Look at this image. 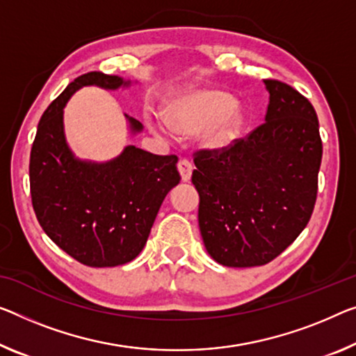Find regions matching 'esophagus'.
I'll return each instance as SVG.
<instances>
[{
  "label": "esophagus",
  "instance_id": "34e87169",
  "mask_svg": "<svg viewBox=\"0 0 356 356\" xmlns=\"http://www.w3.org/2000/svg\"><path fill=\"white\" fill-rule=\"evenodd\" d=\"M178 172L181 175L183 181H189L191 175H193V163L188 159H181L178 162Z\"/></svg>",
  "mask_w": 356,
  "mask_h": 356
}]
</instances>
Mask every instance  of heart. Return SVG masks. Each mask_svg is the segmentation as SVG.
<instances>
[{
  "instance_id": "b5f03b06",
  "label": "heart",
  "mask_w": 356,
  "mask_h": 356,
  "mask_svg": "<svg viewBox=\"0 0 356 356\" xmlns=\"http://www.w3.org/2000/svg\"><path fill=\"white\" fill-rule=\"evenodd\" d=\"M245 119V111L235 105L232 95L216 89H200L184 92L170 103V124L152 114L146 118V122L161 135H167L170 125L181 134H194L209 127L202 135V143L209 149L221 151L238 138Z\"/></svg>"
}]
</instances>
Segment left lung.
Listing matches in <instances>:
<instances>
[{
    "mask_svg": "<svg viewBox=\"0 0 356 356\" xmlns=\"http://www.w3.org/2000/svg\"><path fill=\"white\" fill-rule=\"evenodd\" d=\"M264 86V124L226 149L194 154L202 238L227 267L275 259L307 226L316 200L323 146L315 109L291 86Z\"/></svg>",
    "mask_w": 356,
    "mask_h": 356,
    "instance_id": "obj_1",
    "label": "left lung"
}]
</instances>
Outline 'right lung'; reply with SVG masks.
Listing matches in <instances>:
<instances>
[{"label":"right lung","mask_w":356,"mask_h":356,"mask_svg":"<svg viewBox=\"0 0 356 356\" xmlns=\"http://www.w3.org/2000/svg\"><path fill=\"white\" fill-rule=\"evenodd\" d=\"M84 86L116 90L119 76L90 71L60 94L42 114L30 154L31 204L57 247L89 267L127 264L141 253L165 195L179 183L177 156H157L134 145L113 161L74 157L65 138L63 108ZM127 118L130 132L143 130Z\"/></svg>","instance_id":"1"}]
</instances>
